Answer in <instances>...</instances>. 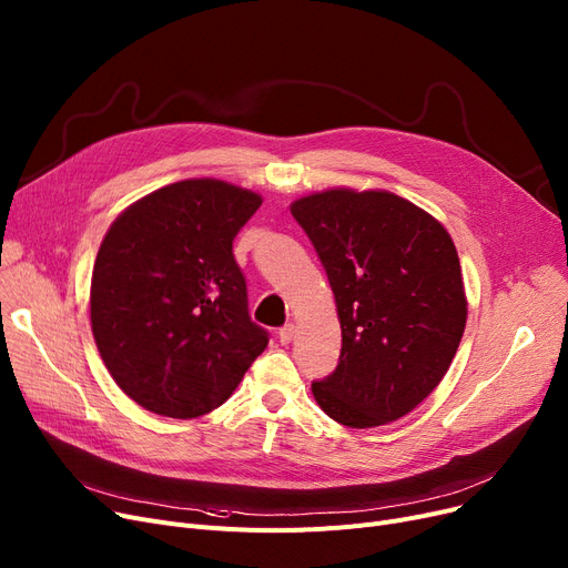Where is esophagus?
I'll use <instances>...</instances> for the list:
<instances>
[{
    "label": "esophagus",
    "mask_w": 568,
    "mask_h": 568,
    "mask_svg": "<svg viewBox=\"0 0 568 568\" xmlns=\"http://www.w3.org/2000/svg\"><path fill=\"white\" fill-rule=\"evenodd\" d=\"M294 332H296V326H294V324H285V326H281V329H278V341H281L283 345H290V343H292V338H294Z\"/></svg>",
    "instance_id": "1"
}]
</instances>
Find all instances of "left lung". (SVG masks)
<instances>
[{"instance_id": "8db88e82", "label": "left lung", "mask_w": 568, "mask_h": 568, "mask_svg": "<svg viewBox=\"0 0 568 568\" xmlns=\"http://www.w3.org/2000/svg\"><path fill=\"white\" fill-rule=\"evenodd\" d=\"M292 216L329 278L343 332L336 371L313 382L317 405L349 428L400 419L442 382L465 332L449 232L386 191L315 193Z\"/></svg>"}]
</instances>
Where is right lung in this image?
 I'll return each mask as SVG.
<instances>
[{"instance_id":"add662e5","label":"right lung","mask_w":568,"mask_h":568,"mask_svg":"<svg viewBox=\"0 0 568 568\" xmlns=\"http://www.w3.org/2000/svg\"><path fill=\"white\" fill-rule=\"evenodd\" d=\"M262 197L216 179L154 191L119 216L92 274V332L126 396L193 419L223 405L264 352L232 242Z\"/></svg>"}]
</instances>
